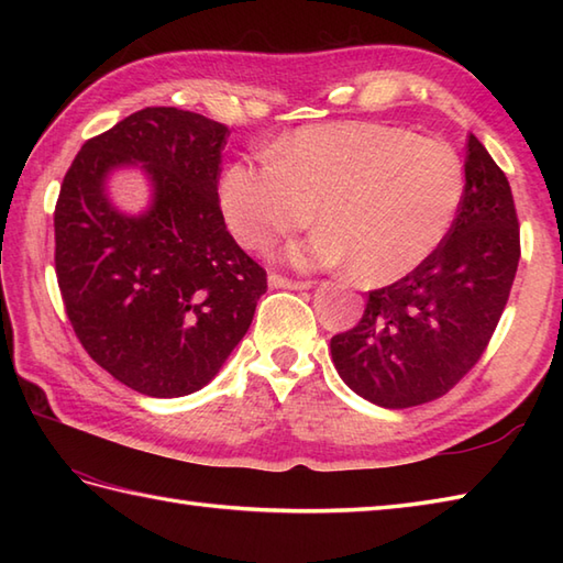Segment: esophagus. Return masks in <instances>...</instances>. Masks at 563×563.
<instances>
[{
	"mask_svg": "<svg viewBox=\"0 0 563 563\" xmlns=\"http://www.w3.org/2000/svg\"><path fill=\"white\" fill-rule=\"evenodd\" d=\"M268 285L271 288H285V290H307L312 288V280H292V278H285L280 273H271Z\"/></svg>",
	"mask_w": 563,
	"mask_h": 563,
	"instance_id": "34e87169",
	"label": "esophagus"
}]
</instances>
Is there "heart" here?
Returning <instances> with one entry per match:
<instances>
[{"label":"heart","mask_w":563,"mask_h":563,"mask_svg":"<svg viewBox=\"0 0 563 563\" xmlns=\"http://www.w3.org/2000/svg\"><path fill=\"white\" fill-rule=\"evenodd\" d=\"M464 164L448 142L379 123L297 130L266 164L234 162L220 208L244 249H268L312 220L324 224L288 256L302 268L351 263L357 280L389 283L433 254L457 218Z\"/></svg>","instance_id":"heart-1"}]
</instances>
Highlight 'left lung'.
I'll return each instance as SVG.
<instances>
[{
	"mask_svg": "<svg viewBox=\"0 0 563 563\" xmlns=\"http://www.w3.org/2000/svg\"><path fill=\"white\" fill-rule=\"evenodd\" d=\"M464 198L454 224L421 266L369 290L361 321L331 339L341 379L385 409L440 399L479 363L520 261L510 184L470 135Z\"/></svg>",
	"mask_w": 563,
	"mask_h": 563,
	"instance_id": "obj_1",
	"label": "left lung"
}]
</instances>
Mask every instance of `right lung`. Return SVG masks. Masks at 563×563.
Listing matches in <instances>:
<instances>
[{
    "label": "right lung",
    "instance_id": "add662e5",
    "mask_svg": "<svg viewBox=\"0 0 563 563\" xmlns=\"http://www.w3.org/2000/svg\"><path fill=\"white\" fill-rule=\"evenodd\" d=\"M230 128L152 106L87 140L55 202V273L84 351L125 387L194 394L244 339L268 275L227 232L220 154ZM140 161L153 210L125 219L102 194L113 165Z\"/></svg>",
    "mask_w": 563,
    "mask_h": 563
}]
</instances>
